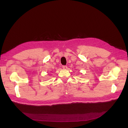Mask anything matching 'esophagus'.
Returning a JSON list of instances; mask_svg holds the SVG:
<instances>
[{
    "mask_svg": "<svg viewBox=\"0 0 128 128\" xmlns=\"http://www.w3.org/2000/svg\"><path fill=\"white\" fill-rule=\"evenodd\" d=\"M62 68L64 69H67V66H62Z\"/></svg>",
    "mask_w": 128,
    "mask_h": 128,
    "instance_id": "esophagus-1",
    "label": "esophagus"
}]
</instances>
